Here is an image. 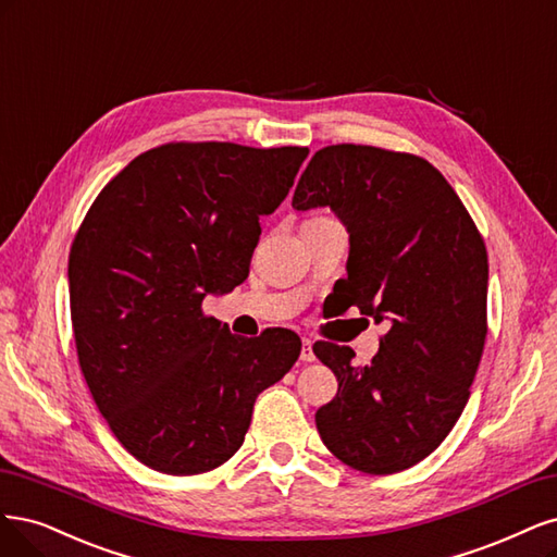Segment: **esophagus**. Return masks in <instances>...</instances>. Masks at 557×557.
Here are the masks:
<instances>
[{
    "mask_svg": "<svg viewBox=\"0 0 557 557\" xmlns=\"http://www.w3.org/2000/svg\"><path fill=\"white\" fill-rule=\"evenodd\" d=\"M314 351H312V339L310 337H302V349H300V361L305 363H312L314 361Z\"/></svg>",
    "mask_w": 557,
    "mask_h": 557,
    "instance_id": "obj_1",
    "label": "esophagus"
}]
</instances>
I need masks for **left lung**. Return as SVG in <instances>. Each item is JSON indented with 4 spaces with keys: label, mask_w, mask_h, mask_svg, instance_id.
<instances>
[{
    "label": "left lung",
    "mask_w": 557,
    "mask_h": 557,
    "mask_svg": "<svg viewBox=\"0 0 557 557\" xmlns=\"http://www.w3.org/2000/svg\"><path fill=\"white\" fill-rule=\"evenodd\" d=\"M296 210L329 206L349 233V305L388 321L380 354L312 349L337 376L317 409L329 451L366 474L421 462L451 433L486 343L488 255L470 212L425 159L372 146L314 152L294 191Z\"/></svg>",
    "instance_id": "8db88e82"
}]
</instances>
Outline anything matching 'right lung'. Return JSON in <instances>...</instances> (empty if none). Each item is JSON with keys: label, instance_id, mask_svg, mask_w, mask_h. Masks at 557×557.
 <instances>
[{"label": "right lung", "instance_id": "1", "mask_svg": "<svg viewBox=\"0 0 557 557\" xmlns=\"http://www.w3.org/2000/svg\"><path fill=\"white\" fill-rule=\"evenodd\" d=\"M308 152L169 143L129 161L85 214L69 255L78 363L113 435L157 472L220 468L259 393L298 361L294 331L238 337L201 305L247 277L259 218Z\"/></svg>", "mask_w": 557, "mask_h": 557}]
</instances>
